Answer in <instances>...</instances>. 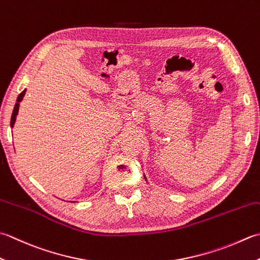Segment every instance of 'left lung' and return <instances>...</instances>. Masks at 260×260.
Returning a JSON list of instances; mask_svg holds the SVG:
<instances>
[{
	"label": "left lung",
	"instance_id": "8db88e82",
	"mask_svg": "<svg viewBox=\"0 0 260 260\" xmlns=\"http://www.w3.org/2000/svg\"><path fill=\"white\" fill-rule=\"evenodd\" d=\"M144 178H145V180H146V177H145V175H144ZM147 181V180H146Z\"/></svg>",
	"mask_w": 260,
	"mask_h": 260
}]
</instances>
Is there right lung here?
<instances>
[{
    "label": "right lung",
    "instance_id": "right-lung-1",
    "mask_svg": "<svg viewBox=\"0 0 260 260\" xmlns=\"http://www.w3.org/2000/svg\"><path fill=\"white\" fill-rule=\"evenodd\" d=\"M25 91H27V89H24L21 93H20L18 95L17 98V104H15L14 108H13V113H12V116H11V123H10V125H11V127L14 126V123H15V119H17V115L19 113V106H20V103H21V100L23 99V96L25 94Z\"/></svg>",
    "mask_w": 260,
    "mask_h": 260
}]
</instances>
